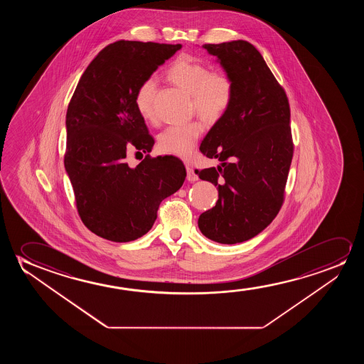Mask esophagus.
Instances as JSON below:
<instances>
[{
	"instance_id": "34e87169",
	"label": "esophagus",
	"mask_w": 364,
	"mask_h": 364,
	"mask_svg": "<svg viewBox=\"0 0 364 364\" xmlns=\"http://www.w3.org/2000/svg\"><path fill=\"white\" fill-rule=\"evenodd\" d=\"M186 179L189 180V181H196V180L199 179V176L198 174L195 173V170L189 166V165H186Z\"/></svg>"
}]
</instances>
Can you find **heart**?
<instances>
[{"label": "heart", "instance_id": "1", "mask_svg": "<svg viewBox=\"0 0 364 364\" xmlns=\"http://www.w3.org/2000/svg\"><path fill=\"white\" fill-rule=\"evenodd\" d=\"M166 75L174 85L191 95L193 108L206 122L214 123L224 117L232 105L235 85L224 72H210V68L188 55H179L170 65ZM154 77L145 78L135 90L134 105L140 117L146 122H155ZM204 132L199 120L184 124L170 125L158 136V148L161 153L189 158L196 141Z\"/></svg>", "mask_w": 364, "mask_h": 364}]
</instances>
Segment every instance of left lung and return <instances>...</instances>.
<instances>
[{"label": "left lung", "mask_w": 364, "mask_h": 364, "mask_svg": "<svg viewBox=\"0 0 364 364\" xmlns=\"http://www.w3.org/2000/svg\"><path fill=\"white\" fill-rule=\"evenodd\" d=\"M235 85L232 105L206 134L200 150L218 168L198 170L219 189L199 229L219 244H239L266 229L284 204L294 156L289 105L264 57L247 41L204 45Z\"/></svg>", "instance_id": "1"}]
</instances>
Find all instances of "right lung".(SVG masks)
I'll return each instance as SVG.
<instances>
[{
	"label": "right lung",
	"instance_id": "obj_1",
	"mask_svg": "<svg viewBox=\"0 0 364 364\" xmlns=\"http://www.w3.org/2000/svg\"><path fill=\"white\" fill-rule=\"evenodd\" d=\"M181 45L118 41L80 77L67 115L65 168L83 224L100 237L128 242L146 234L159 205L181 188V160L146 155L135 168L127 146L149 153L154 139L135 108L138 85Z\"/></svg>",
	"mask_w": 364,
	"mask_h": 364
}]
</instances>
